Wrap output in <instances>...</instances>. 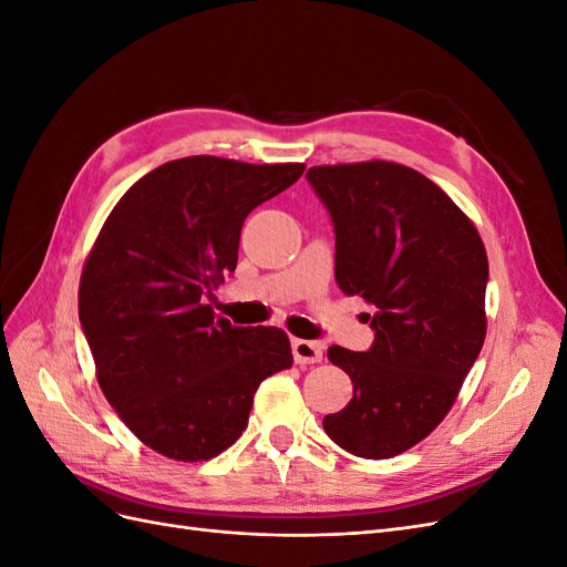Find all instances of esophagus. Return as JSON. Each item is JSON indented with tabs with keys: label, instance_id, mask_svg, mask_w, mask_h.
I'll return each instance as SVG.
<instances>
[{
	"label": "esophagus",
	"instance_id": "1",
	"mask_svg": "<svg viewBox=\"0 0 567 567\" xmlns=\"http://www.w3.org/2000/svg\"><path fill=\"white\" fill-rule=\"evenodd\" d=\"M323 357V348L321 342H315V340H302V338H296L293 340V359L296 364H319Z\"/></svg>",
	"mask_w": 567,
	"mask_h": 567
}]
</instances>
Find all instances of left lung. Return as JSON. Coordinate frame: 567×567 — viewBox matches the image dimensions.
Here are the masks:
<instances>
[{
    "mask_svg": "<svg viewBox=\"0 0 567 567\" xmlns=\"http://www.w3.org/2000/svg\"><path fill=\"white\" fill-rule=\"evenodd\" d=\"M307 179L333 219L340 290L375 310L369 352L329 348L354 388L323 431L354 456H398L450 414L483 350L485 244L458 205L406 165H317Z\"/></svg>",
    "mask_w": 567,
    "mask_h": 567,
    "instance_id": "8db88e82",
    "label": "left lung"
}]
</instances>
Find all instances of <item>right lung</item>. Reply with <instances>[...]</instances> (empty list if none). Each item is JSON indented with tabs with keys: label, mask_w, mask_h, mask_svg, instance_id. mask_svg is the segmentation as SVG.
I'll return each instance as SVG.
<instances>
[{
	"label": "right lung",
	"mask_w": 567,
	"mask_h": 567,
	"mask_svg": "<svg viewBox=\"0 0 567 567\" xmlns=\"http://www.w3.org/2000/svg\"><path fill=\"white\" fill-rule=\"evenodd\" d=\"M305 173L217 156L169 161L117 200L84 260L80 321L111 406L146 447L208 461L241 437L252 394L290 369L281 329L215 319L244 219Z\"/></svg>",
	"instance_id": "add662e5"
}]
</instances>
